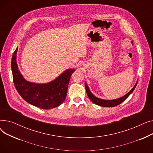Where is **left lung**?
Listing matches in <instances>:
<instances>
[{
	"label": "left lung",
	"mask_w": 153,
	"mask_h": 153,
	"mask_svg": "<svg viewBox=\"0 0 153 153\" xmlns=\"http://www.w3.org/2000/svg\"><path fill=\"white\" fill-rule=\"evenodd\" d=\"M137 83H138V81L136 82L135 85L133 87V89L128 94H126L125 95L123 96V97H122L121 98H119V99H115V100H105L100 99H99L97 97H95V96L91 92V91L89 89V87L87 86L86 83H85V89H86V92H87V94L88 95V97H89V99L93 103L96 104V105H98L101 106V107H112L117 106V105H119V104L122 103L123 101H125L128 98V96H129L133 92L136 85H137Z\"/></svg>",
	"instance_id": "left-lung-1"
}]
</instances>
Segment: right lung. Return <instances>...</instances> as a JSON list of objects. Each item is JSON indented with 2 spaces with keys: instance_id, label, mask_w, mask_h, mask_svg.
<instances>
[{
  "instance_id": "obj_1",
  "label": "right lung",
  "mask_w": 153,
  "mask_h": 153,
  "mask_svg": "<svg viewBox=\"0 0 153 153\" xmlns=\"http://www.w3.org/2000/svg\"><path fill=\"white\" fill-rule=\"evenodd\" d=\"M18 48L12 58V71L15 87L21 97L28 103L42 109H50L60 105L65 100L73 69L64 71L54 81L44 84L27 81L19 71L16 61Z\"/></svg>"
}]
</instances>
